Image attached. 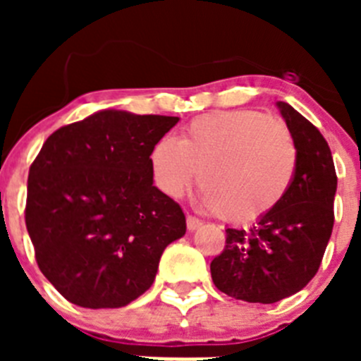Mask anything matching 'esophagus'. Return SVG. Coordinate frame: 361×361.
<instances>
[{
  "mask_svg": "<svg viewBox=\"0 0 361 361\" xmlns=\"http://www.w3.org/2000/svg\"><path fill=\"white\" fill-rule=\"evenodd\" d=\"M186 226H188V231H197V229H199L200 226H202V222H200V220L197 219V216L188 215L186 216Z\"/></svg>",
  "mask_w": 361,
  "mask_h": 361,
  "instance_id": "34e87169",
  "label": "esophagus"
}]
</instances>
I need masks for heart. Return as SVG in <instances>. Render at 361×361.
I'll return each instance as SVG.
<instances>
[{"mask_svg": "<svg viewBox=\"0 0 361 361\" xmlns=\"http://www.w3.org/2000/svg\"><path fill=\"white\" fill-rule=\"evenodd\" d=\"M295 141L288 126L253 110H229L195 119L177 141L153 146L155 184L180 197L199 171L200 204L231 222L269 213L288 193L296 171Z\"/></svg>", "mask_w": 361, "mask_h": 361, "instance_id": "b5f03b06", "label": "heart"}]
</instances>
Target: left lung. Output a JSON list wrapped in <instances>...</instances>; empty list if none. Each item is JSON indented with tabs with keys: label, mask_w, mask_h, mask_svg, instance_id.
Listing matches in <instances>:
<instances>
[{
	"label": "left lung",
	"mask_w": 361,
	"mask_h": 361,
	"mask_svg": "<svg viewBox=\"0 0 361 361\" xmlns=\"http://www.w3.org/2000/svg\"><path fill=\"white\" fill-rule=\"evenodd\" d=\"M298 161L288 193L250 229H226L213 258L216 289L251 304H275L317 275L334 224L336 171L327 141L291 104L279 101Z\"/></svg>",
	"instance_id": "8db88e82"
}]
</instances>
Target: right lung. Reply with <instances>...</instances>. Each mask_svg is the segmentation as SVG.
Wrapping results in <instances>:
<instances>
[{
	"instance_id": "1",
	"label": "right lung",
	"mask_w": 361,
	"mask_h": 361,
	"mask_svg": "<svg viewBox=\"0 0 361 361\" xmlns=\"http://www.w3.org/2000/svg\"><path fill=\"white\" fill-rule=\"evenodd\" d=\"M178 117L99 110L56 130L28 171L36 260L68 302L124 307L148 291L186 216L153 186L149 153Z\"/></svg>"
}]
</instances>
